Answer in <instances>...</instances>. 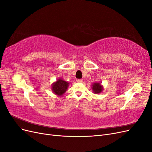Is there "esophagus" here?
I'll list each match as a JSON object with an SVG mask.
<instances>
[{"label":"esophagus","instance_id":"esophagus-1","mask_svg":"<svg viewBox=\"0 0 152 152\" xmlns=\"http://www.w3.org/2000/svg\"><path fill=\"white\" fill-rule=\"evenodd\" d=\"M76 80H77V82H83V80H82V79H77Z\"/></svg>","mask_w":152,"mask_h":152}]
</instances>
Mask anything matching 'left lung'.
Wrapping results in <instances>:
<instances>
[{
    "label": "left lung",
    "instance_id": "left-lung-1",
    "mask_svg": "<svg viewBox=\"0 0 152 152\" xmlns=\"http://www.w3.org/2000/svg\"><path fill=\"white\" fill-rule=\"evenodd\" d=\"M92 90L95 94L101 93L103 90V87L99 82H95L92 85Z\"/></svg>",
    "mask_w": 152,
    "mask_h": 152
}]
</instances>
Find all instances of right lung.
Wrapping results in <instances>:
<instances>
[{"instance_id":"right-lung-1","label":"right lung","mask_w":152,"mask_h":152,"mask_svg":"<svg viewBox=\"0 0 152 152\" xmlns=\"http://www.w3.org/2000/svg\"><path fill=\"white\" fill-rule=\"evenodd\" d=\"M69 83L64 80L59 78L56 82L52 84V91L57 96H62L66 91Z\"/></svg>"}]
</instances>
